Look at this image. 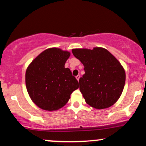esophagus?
Segmentation results:
<instances>
[{
	"mask_svg": "<svg viewBox=\"0 0 146 146\" xmlns=\"http://www.w3.org/2000/svg\"><path fill=\"white\" fill-rule=\"evenodd\" d=\"M75 78H76L77 80H78V81H79V80H80V75H78L76 77H75Z\"/></svg>",
	"mask_w": 146,
	"mask_h": 146,
	"instance_id": "esophagus-1",
	"label": "esophagus"
}]
</instances>
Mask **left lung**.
Returning <instances> with one entry per match:
<instances>
[{
    "label": "left lung",
    "mask_w": 146,
    "mask_h": 146,
    "mask_svg": "<svg viewBox=\"0 0 146 146\" xmlns=\"http://www.w3.org/2000/svg\"><path fill=\"white\" fill-rule=\"evenodd\" d=\"M72 53L84 66L85 74L79 83L86 103L97 109L113 106L121 96L125 85V71L119 62L101 47L74 48Z\"/></svg>",
    "instance_id": "1"
}]
</instances>
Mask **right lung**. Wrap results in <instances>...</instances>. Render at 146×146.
<instances>
[{"label": "right lung", "mask_w": 146, "mask_h": 146, "mask_svg": "<svg viewBox=\"0 0 146 146\" xmlns=\"http://www.w3.org/2000/svg\"><path fill=\"white\" fill-rule=\"evenodd\" d=\"M70 53L50 48L42 52L27 68L25 83L31 100L45 110H57L66 105L79 88L78 80L64 64Z\"/></svg>", "instance_id": "add662e5"}]
</instances>
